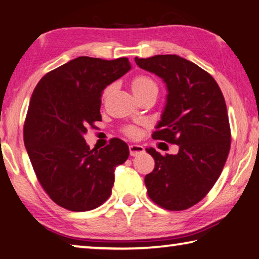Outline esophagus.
<instances>
[{
    "label": "esophagus",
    "instance_id": "1",
    "mask_svg": "<svg viewBox=\"0 0 259 259\" xmlns=\"http://www.w3.org/2000/svg\"><path fill=\"white\" fill-rule=\"evenodd\" d=\"M129 151L131 156H137L139 154H143V153L145 152V148L142 145H136V144H134V145L129 146Z\"/></svg>",
    "mask_w": 259,
    "mask_h": 259
}]
</instances>
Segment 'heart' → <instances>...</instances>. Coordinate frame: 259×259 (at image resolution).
<instances>
[{
	"mask_svg": "<svg viewBox=\"0 0 259 259\" xmlns=\"http://www.w3.org/2000/svg\"><path fill=\"white\" fill-rule=\"evenodd\" d=\"M131 89H133V93L135 94L136 97H138V96H143L145 94H150V93L157 94V91H159V88H157L156 82L153 80L152 77L147 76V75L135 76L133 78V81H131ZM111 90H112V87L106 88L103 94V97L104 98L106 97V96L111 93ZM125 134L133 137V136L136 135V129L131 128V126L130 128H126Z\"/></svg>",
	"mask_w": 259,
	"mask_h": 259,
	"instance_id": "b5f03b06",
	"label": "heart"
}]
</instances>
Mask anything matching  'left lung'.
Masks as SVG:
<instances>
[{
    "instance_id": "obj_1",
    "label": "left lung",
    "mask_w": 259,
    "mask_h": 259,
    "mask_svg": "<svg viewBox=\"0 0 259 259\" xmlns=\"http://www.w3.org/2000/svg\"><path fill=\"white\" fill-rule=\"evenodd\" d=\"M135 61L162 78L168 91L152 137L179 146L175 155L146 148L155 161L145 177L148 196L166 210H185L208 194L229 155L231 130L224 96L209 73L177 55L136 57Z\"/></svg>"
}]
</instances>
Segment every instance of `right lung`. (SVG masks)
Returning a JSON list of instances; mask_svg holds the SVG:
<instances>
[{"mask_svg": "<svg viewBox=\"0 0 259 259\" xmlns=\"http://www.w3.org/2000/svg\"><path fill=\"white\" fill-rule=\"evenodd\" d=\"M131 69L128 58L82 56L43 76L30 97L24 142L38 182L51 200L72 211L99 207L112 193L114 171L129 156L123 140L90 150L84 135L102 121L105 88Z\"/></svg>", "mask_w": 259, "mask_h": 259, "instance_id": "1", "label": "right lung"}]
</instances>
